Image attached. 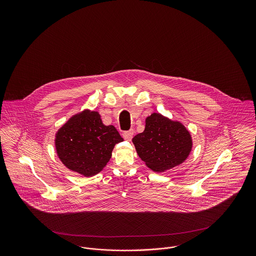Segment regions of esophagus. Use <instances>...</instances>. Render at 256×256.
I'll return each instance as SVG.
<instances>
[{
	"label": "esophagus",
	"mask_w": 256,
	"mask_h": 256,
	"mask_svg": "<svg viewBox=\"0 0 256 256\" xmlns=\"http://www.w3.org/2000/svg\"><path fill=\"white\" fill-rule=\"evenodd\" d=\"M122 137H124V139H126V141H130V140L132 139V137H134V130H128V132H124V134H122Z\"/></svg>",
	"instance_id": "esophagus-1"
}]
</instances>
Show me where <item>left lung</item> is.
<instances>
[{"label":"left lung","mask_w":256,"mask_h":256,"mask_svg":"<svg viewBox=\"0 0 256 256\" xmlns=\"http://www.w3.org/2000/svg\"><path fill=\"white\" fill-rule=\"evenodd\" d=\"M132 142L139 158L156 172L180 165L193 146L191 134L182 124L160 113L146 117L144 132L135 135Z\"/></svg>","instance_id":"obj_1"}]
</instances>
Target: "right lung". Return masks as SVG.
I'll list each match as a JSON object with an SVG mask.
<instances>
[{
	"instance_id": "right-lung-1",
	"label": "right lung",
	"mask_w": 256,
	"mask_h": 256,
	"mask_svg": "<svg viewBox=\"0 0 256 256\" xmlns=\"http://www.w3.org/2000/svg\"><path fill=\"white\" fill-rule=\"evenodd\" d=\"M122 141L113 126L102 124L98 112L86 110L61 126L54 145L58 158L69 170L92 176L106 167L114 146Z\"/></svg>"
}]
</instances>
